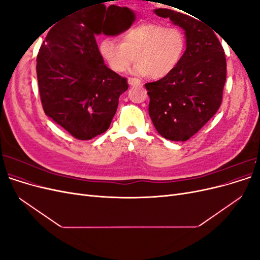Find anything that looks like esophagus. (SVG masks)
Segmentation results:
<instances>
[{
    "instance_id": "34e87169",
    "label": "esophagus",
    "mask_w": 260,
    "mask_h": 260,
    "mask_svg": "<svg viewBox=\"0 0 260 260\" xmlns=\"http://www.w3.org/2000/svg\"><path fill=\"white\" fill-rule=\"evenodd\" d=\"M128 83H129L130 85H140L142 82H141V80L137 79V78H129V79H128Z\"/></svg>"
}]
</instances>
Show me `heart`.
Segmentation results:
<instances>
[{
    "label": "heart",
    "instance_id": "obj_1",
    "mask_svg": "<svg viewBox=\"0 0 260 260\" xmlns=\"http://www.w3.org/2000/svg\"><path fill=\"white\" fill-rule=\"evenodd\" d=\"M122 42L107 37L99 43L100 55L113 72L121 74L137 59L132 72L142 77L166 78L180 65L186 49L184 32L162 22L145 21L125 30Z\"/></svg>",
    "mask_w": 260,
    "mask_h": 260
}]
</instances>
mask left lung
<instances>
[{
    "label": "left lung",
    "mask_w": 260,
    "mask_h": 260,
    "mask_svg": "<svg viewBox=\"0 0 260 260\" xmlns=\"http://www.w3.org/2000/svg\"><path fill=\"white\" fill-rule=\"evenodd\" d=\"M184 30L186 49L171 75L145 84L148 114L157 132L170 141H186L219 109L226 77L224 52L215 32L190 15L156 9Z\"/></svg>",
    "instance_id": "obj_1"
}]
</instances>
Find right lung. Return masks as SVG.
<instances>
[{
    "label": "right lung",
    "mask_w": 260,
    "mask_h": 260,
    "mask_svg": "<svg viewBox=\"0 0 260 260\" xmlns=\"http://www.w3.org/2000/svg\"><path fill=\"white\" fill-rule=\"evenodd\" d=\"M114 12V5L98 3L67 15L49 31L37 57L44 113L78 140H91L109 128L129 86L105 65L95 40L104 17Z\"/></svg>",
    "instance_id": "add662e5"
}]
</instances>
